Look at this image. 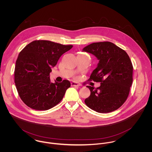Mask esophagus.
<instances>
[{"label": "esophagus", "instance_id": "obj_1", "mask_svg": "<svg viewBox=\"0 0 152 152\" xmlns=\"http://www.w3.org/2000/svg\"><path fill=\"white\" fill-rule=\"evenodd\" d=\"M71 86H74V87H80V84H78V83H75V82H72L71 83Z\"/></svg>", "mask_w": 152, "mask_h": 152}]
</instances>
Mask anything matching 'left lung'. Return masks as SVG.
Segmentation results:
<instances>
[{
  "label": "left lung",
  "mask_w": 152,
  "mask_h": 152,
  "mask_svg": "<svg viewBox=\"0 0 152 152\" xmlns=\"http://www.w3.org/2000/svg\"><path fill=\"white\" fill-rule=\"evenodd\" d=\"M83 51L99 60L89 81L100 82L98 88L87 86L91 94L85 99L89 108L108 113L120 108L126 101L133 81V65L126 51L109 42L91 44Z\"/></svg>",
  "instance_id": "8db88e82"
}]
</instances>
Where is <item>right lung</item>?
I'll return each instance as SVG.
<instances>
[{"instance_id":"add662e5","label":"right lung","mask_w":152,"mask_h":152,"mask_svg":"<svg viewBox=\"0 0 152 152\" xmlns=\"http://www.w3.org/2000/svg\"><path fill=\"white\" fill-rule=\"evenodd\" d=\"M72 47L48 40H36L20 52L16 62L15 83L23 102L35 110H46L57 105L71 86L68 80L50 81L51 68Z\"/></svg>"}]
</instances>
